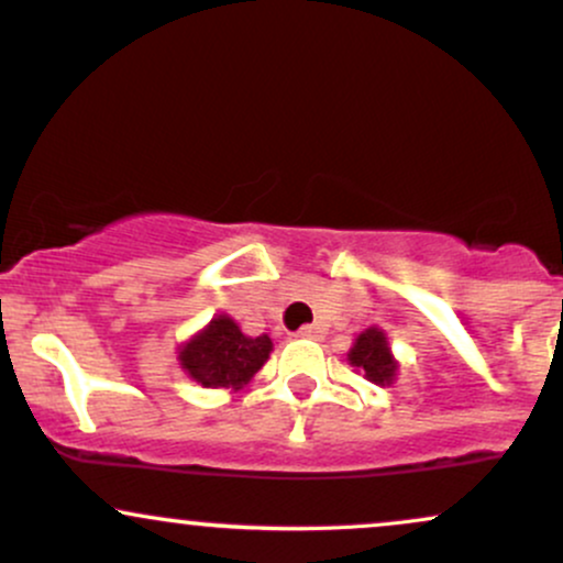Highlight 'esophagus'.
<instances>
[{"mask_svg":"<svg viewBox=\"0 0 563 563\" xmlns=\"http://www.w3.org/2000/svg\"><path fill=\"white\" fill-rule=\"evenodd\" d=\"M322 333H325V331H322V325H303V328H301V331H299V333H296V335H299V339H309V341H320V339H322Z\"/></svg>","mask_w":563,"mask_h":563,"instance_id":"34e87169","label":"esophagus"}]
</instances>
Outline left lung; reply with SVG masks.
<instances>
[{"mask_svg": "<svg viewBox=\"0 0 563 563\" xmlns=\"http://www.w3.org/2000/svg\"><path fill=\"white\" fill-rule=\"evenodd\" d=\"M346 360L349 365H352L360 376L371 380V384L391 386L394 380H397L399 363L394 360L389 339H386V333L380 331L378 325L365 328V331L354 339L352 349L346 352Z\"/></svg>", "mask_w": 563, "mask_h": 563, "instance_id": "obj_1", "label": "left lung"}]
</instances>
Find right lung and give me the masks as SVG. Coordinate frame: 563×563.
<instances>
[{
	"label": "right lung",
	"mask_w": 563,
	"mask_h": 563,
	"mask_svg": "<svg viewBox=\"0 0 563 563\" xmlns=\"http://www.w3.org/2000/svg\"><path fill=\"white\" fill-rule=\"evenodd\" d=\"M273 352L267 333L245 335L230 314H214L206 328L179 344L183 371L206 389H243Z\"/></svg>",
	"instance_id": "right-lung-1"
}]
</instances>
